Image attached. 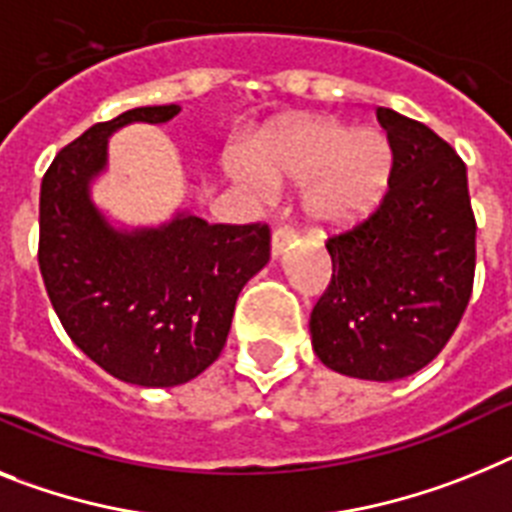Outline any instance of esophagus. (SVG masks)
Returning <instances> with one entry per match:
<instances>
[{"label":"esophagus","instance_id":"1","mask_svg":"<svg viewBox=\"0 0 512 512\" xmlns=\"http://www.w3.org/2000/svg\"><path fill=\"white\" fill-rule=\"evenodd\" d=\"M291 239H294V231H291L289 226H278V229L273 231V239H270V252H273V257L283 255L286 247L291 244Z\"/></svg>","mask_w":512,"mask_h":512}]
</instances>
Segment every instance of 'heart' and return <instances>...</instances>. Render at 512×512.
Segmentation results:
<instances>
[{"label":"heart","mask_w":512,"mask_h":512,"mask_svg":"<svg viewBox=\"0 0 512 512\" xmlns=\"http://www.w3.org/2000/svg\"><path fill=\"white\" fill-rule=\"evenodd\" d=\"M229 176L244 190L268 195L276 182L304 187L307 216L325 229L351 226L377 208L390 179V145L375 130L333 119H302L260 137L252 158L229 161Z\"/></svg>","instance_id":"obj_1"}]
</instances>
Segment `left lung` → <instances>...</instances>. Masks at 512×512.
Returning <instances> with one entry per match:
<instances>
[{"instance_id": "1", "label": "left lung", "mask_w": 512, "mask_h": 512, "mask_svg": "<svg viewBox=\"0 0 512 512\" xmlns=\"http://www.w3.org/2000/svg\"><path fill=\"white\" fill-rule=\"evenodd\" d=\"M393 150L388 195L328 239L333 278L309 317L312 349L341 375L390 382L427 367L471 296L476 221L466 166L427 124L377 109Z\"/></svg>"}]
</instances>
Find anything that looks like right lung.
Segmentation results:
<instances>
[{
	"label": "right lung",
	"mask_w": 512,
	"mask_h": 512,
	"mask_svg": "<svg viewBox=\"0 0 512 512\" xmlns=\"http://www.w3.org/2000/svg\"><path fill=\"white\" fill-rule=\"evenodd\" d=\"M176 103L140 106L72 140L41 182L38 265L67 336L103 372L174 388L216 362L244 283L268 265V226L208 223L179 208L158 226H127L93 200L109 137L166 124Z\"/></svg>",
	"instance_id": "add662e5"
}]
</instances>
